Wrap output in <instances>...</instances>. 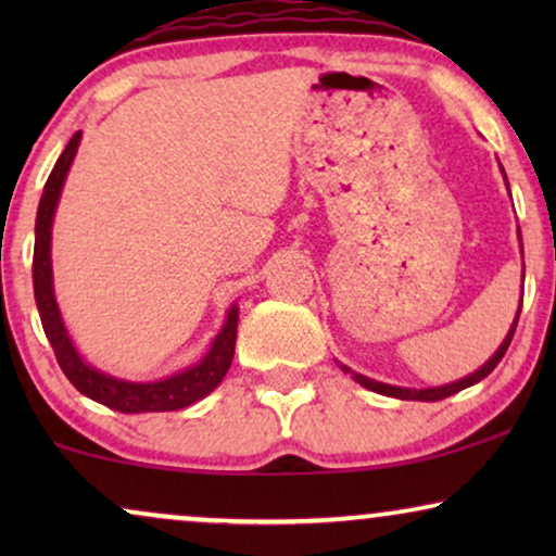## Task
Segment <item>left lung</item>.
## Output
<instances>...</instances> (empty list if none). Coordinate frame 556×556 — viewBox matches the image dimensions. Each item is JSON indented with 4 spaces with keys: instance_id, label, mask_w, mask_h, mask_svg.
<instances>
[{
    "instance_id": "8db88e82",
    "label": "left lung",
    "mask_w": 556,
    "mask_h": 556,
    "mask_svg": "<svg viewBox=\"0 0 556 556\" xmlns=\"http://www.w3.org/2000/svg\"><path fill=\"white\" fill-rule=\"evenodd\" d=\"M519 314H521V308L516 311L514 326H511V329H508V337L504 339V344L498 346V352L493 354L491 359L485 362L481 369L473 371V375L466 377V379H460V382H453V384H445V387H432V390H402V387H390V384L375 382V379H367V377H362V375H354V371H352V377H354L356 382H359L362 387H367V390H371V392H379V394H387V397H397V400H420V402H438V400H445V397H451V394H455V392L466 390V387H470V384L481 382L483 377H489L491 371L496 369V364H498L501 359H504L506 349H508V344H511L514 331H516V324H519ZM344 369H346V367H344ZM346 371H349V369H346Z\"/></svg>"
}]
</instances>
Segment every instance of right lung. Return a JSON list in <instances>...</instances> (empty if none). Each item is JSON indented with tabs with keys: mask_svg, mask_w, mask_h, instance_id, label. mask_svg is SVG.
Returning a JSON list of instances; mask_svg holds the SVG:
<instances>
[{
	"mask_svg": "<svg viewBox=\"0 0 556 556\" xmlns=\"http://www.w3.org/2000/svg\"><path fill=\"white\" fill-rule=\"evenodd\" d=\"M80 143V131L73 134L67 147L60 159L52 166L48 181H45V192L40 197V207H37V223H35V255H33V286H35V301L37 311H40V321L45 329V337L52 344L55 359L65 377L71 379L75 390L86 394V397L101 402V405L118 409V413L134 415V413H172V409L189 407L192 402L202 400L215 387L223 382V377L230 369L235 356V339H238V306L230 308L227 314L225 329L219 331L215 344L207 352V356L192 369L179 371L162 382L149 384H134L124 382V379H113L109 375H101L93 367H88L80 359L78 352L73 349V341L67 339L65 326L60 321V311L52 295V268H50V227L52 215H55V204L63 189L65 174L71 169L75 151Z\"/></svg>",
	"mask_w": 556,
	"mask_h": 556,
	"instance_id": "right-lung-1",
	"label": "right lung"
}]
</instances>
